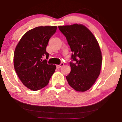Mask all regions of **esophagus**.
Returning <instances> with one entry per match:
<instances>
[{
  "label": "esophagus",
  "mask_w": 122,
  "mask_h": 122,
  "mask_svg": "<svg viewBox=\"0 0 122 122\" xmlns=\"http://www.w3.org/2000/svg\"><path fill=\"white\" fill-rule=\"evenodd\" d=\"M63 65H64V64H63V63H61V64H59V65H56V68H61V66H63Z\"/></svg>",
  "instance_id": "obj_1"
}]
</instances>
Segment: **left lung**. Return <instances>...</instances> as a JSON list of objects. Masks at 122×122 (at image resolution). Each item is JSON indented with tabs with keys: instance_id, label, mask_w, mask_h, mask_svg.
Here are the masks:
<instances>
[{
	"instance_id": "obj_1",
	"label": "left lung",
	"mask_w": 122,
	"mask_h": 122,
	"mask_svg": "<svg viewBox=\"0 0 122 122\" xmlns=\"http://www.w3.org/2000/svg\"><path fill=\"white\" fill-rule=\"evenodd\" d=\"M64 35L73 54L71 71L66 76L68 84L75 91L85 92L96 82L101 73L102 56L93 33L84 25L74 24L58 26Z\"/></svg>"
}]
</instances>
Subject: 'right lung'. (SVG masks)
<instances>
[{
	"mask_svg": "<svg viewBox=\"0 0 122 122\" xmlns=\"http://www.w3.org/2000/svg\"><path fill=\"white\" fill-rule=\"evenodd\" d=\"M56 29V26H41L29 30L15 49L14 69L23 84L31 91L47 86L56 71V65L48 64L42 58H48L46 47Z\"/></svg>",
	"mask_w": 122,
	"mask_h": 122,
	"instance_id": "obj_1",
	"label": "right lung"
}]
</instances>
